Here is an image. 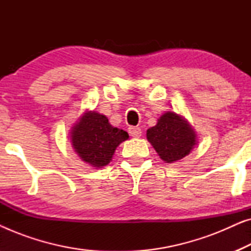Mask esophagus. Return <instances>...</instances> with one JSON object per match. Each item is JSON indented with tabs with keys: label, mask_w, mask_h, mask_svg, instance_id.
Returning <instances> with one entry per match:
<instances>
[{
	"label": "esophagus",
	"mask_w": 251,
	"mask_h": 251,
	"mask_svg": "<svg viewBox=\"0 0 251 251\" xmlns=\"http://www.w3.org/2000/svg\"><path fill=\"white\" fill-rule=\"evenodd\" d=\"M128 131L130 133V136L135 137V138L142 136V129L138 128V126H130V128L128 129Z\"/></svg>",
	"instance_id": "esophagus-1"
}]
</instances>
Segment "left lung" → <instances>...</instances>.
Returning a JSON list of instances; mask_svg holds the SVG:
<instances>
[{"label":"left lung","instance_id":"left-lung-1","mask_svg":"<svg viewBox=\"0 0 251 251\" xmlns=\"http://www.w3.org/2000/svg\"><path fill=\"white\" fill-rule=\"evenodd\" d=\"M161 159L167 163L183 159L193 149L197 136L181 116L168 112L161 116L155 126L146 132Z\"/></svg>","mask_w":251,"mask_h":251}]
</instances>
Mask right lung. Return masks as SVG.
<instances>
[{"instance_id": "obj_1", "label": "right lung", "mask_w": 251, "mask_h": 251, "mask_svg": "<svg viewBox=\"0 0 251 251\" xmlns=\"http://www.w3.org/2000/svg\"><path fill=\"white\" fill-rule=\"evenodd\" d=\"M129 138L125 130L114 128L105 115L84 113L72 130V145L78 156L91 166L100 168L109 163L116 147Z\"/></svg>"}]
</instances>
